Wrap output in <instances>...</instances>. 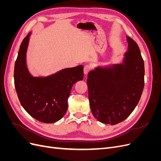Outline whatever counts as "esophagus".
I'll return each mask as SVG.
<instances>
[{
  "mask_svg": "<svg viewBox=\"0 0 161 161\" xmlns=\"http://www.w3.org/2000/svg\"><path fill=\"white\" fill-rule=\"evenodd\" d=\"M91 70V66L90 65H85L84 66V73L85 75H87L88 72Z\"/></svg>",
  "mask_w": 161,
  "mask_h": 161,
  "instance_id": "esophagus-1",
  "label": "esophagus"
}]
</instances>
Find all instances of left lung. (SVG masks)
I'll use <instances>...</instances> for the list:
<instances>
[{"mask_svg":"<svg viewBox=\"0 0 161 161\" xmlns=\"http://www.w3.org/2000/svg\"><path fill=\"white\" fill-rule=\"evenodd\" d=\"M128 51L124 64L88 73L91 109L95 118L105 124L125 120L138 105L144 86V63L136 42L127 37Z\"/></svg>","mask_w":161,"mask_h":161,"instance_id":"1","label":"left lung"}]
</instances>
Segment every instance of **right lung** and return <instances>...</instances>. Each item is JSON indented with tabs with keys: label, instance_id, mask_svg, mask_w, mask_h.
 <instances>
[{
	"label": "right lung",
	"instance_id": "1",
	"mask_svg": "<svg viewBox=\"0 0 161 161\" xmlns=\"http://www.w3.org/2000/svg\"><path fill=\"white\" fill-rule=\"evenodd\" d=\"M30 33L23 39L14 64V82L19 101L33 118L54 123L67 111L68 98L75 82L83 79V66L69 68L47 77H33L25 64Z\"/></svg>",
	"mask_w": 161,
	"mask_h": 161
}]
</instances>
